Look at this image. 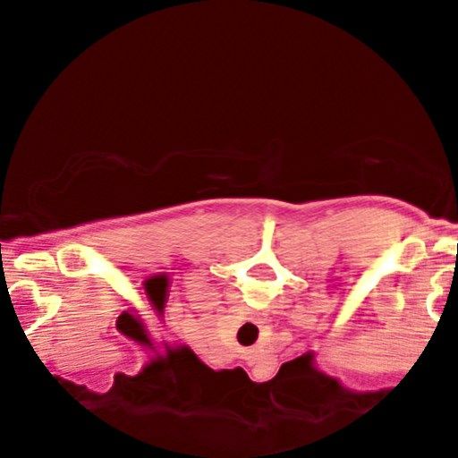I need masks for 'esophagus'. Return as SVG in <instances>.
<instances>
[{
  "label": "esophagus",
  "instance_id": "34e87169",
  "mask_svg": "<svg viewBox=\"0 0 458 458\" xmlns=\"http://www.w3.org/2000/svg\"><path fill=\"white\" fill-rule=\"evenodd\" d=\"M251 318H254V320H260V317H262V312H260V310H251Z\"/></svg>",
  "mask_w": 458,
  "mask_h": 458
}]
</instances>
